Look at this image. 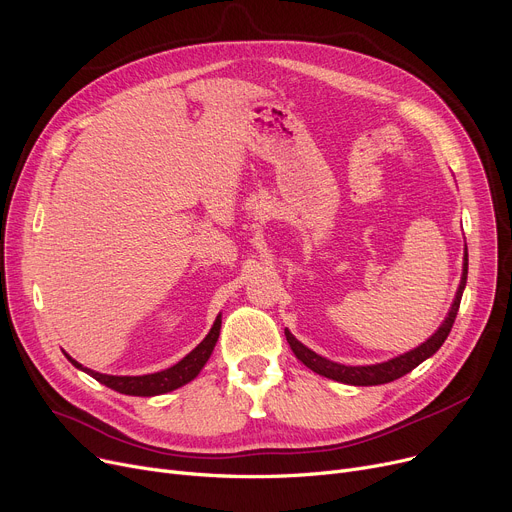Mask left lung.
<instances>
[{
	"mask_svg": "<svg viewBox=\"0 0 512 512\" xmlns=\"http://www.w3.org/2000/svg\"><path fill=\"white\" fill-rule=\"evenodd\" d=\"M467 270H469V257L465 251V263H463V278L459 284V290H456V299L450 307L448 317L444 319V324L438 328V332L429 338L427 342H423L421 346H417L415 351L400 355L396 359H390L386 363H378V365H365V367H353V365H340L334 363L326 357H319L317 353H313L311 348H307L305 344H301L297 338H294L288 330H286V340L292 348V353L297 355L299 361H303L311 371L324 375V378L342 382V384H351V386H378V384H388L394 382L402 375L413 371L419 363H423L427 357H432L438 348L444 344V340L448 338L452 324L456 319V313H459L461 307V299H463V290L467 284Z\"/></svg>",
	"mask_w": 512,
	"mask_h": 512,
	"instance_id": "obj_1",
	"label": "left lung"
}]
</instances>
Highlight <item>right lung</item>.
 Returning a JSON list of instances; mask_svg holds the SVG:
<instances>
[{"mask_svg":"<svg viewBox=\"0 0 512 512\" xmlns=\"http://www.w3.org/2000/svg\"><path fill=\"white\" fill-rule=\"evenodd\" d=\"M220 328H222V317L218 315L213 328L209 330V334L203 338V342L195 348V351L188 353L174 367L157 371V373H149V375H105V373H97V371H91V369L83 367L80 363H76L74 359H70L68 355L66 357L70 359V363L74 367L87 371L91 378H95L99 384L112 388L120 394H130V396L166 394V392L176 390V388H180V386H184V384H188V382L197 378L199 371L207 363L215 342H218Z\"/></svg>","mask_w":512,"mask_h":512,"instance_id":"obj_1","label":"right lung"}]
</instances>
